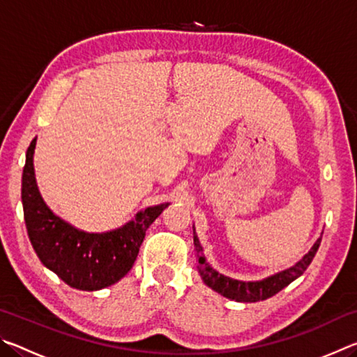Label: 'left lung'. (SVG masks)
Instances as JSON below:
<instances>
[{"label":"left lung","mask_w":357,"mask_h":357,"mask_svg":"<svg viewBox=\"0 0 357 357\" xmlns=\"http://www.w3.org/2000/svg\"><path fill=\"white\" fill-rule=\"evenodd\" d=\"M319 243H321V236H319L317 239V243L312 245L309 253H305V255L302 257L298 263L293 264L291 268L280 271V273H277L274 275L266 277L263 280L244 282L217 273L213 266L208 263V259L203 253L200 239H198L195 233V227H193V245H195L197 252V269L198 274L202 275L204 285H208L211 289H214V291L222 294L223 298H228L236 302H258L273 298V296L279 293L280 289L288 287L289 283L304 274V271L309 268L313 257H315Z\"/></svg>","instance_id":"1"}]
</instances>
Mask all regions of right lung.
I'll list each match as a JSON object with an SVG mask.
<instances>
[{"label": "right lung", "mask_w": 357, "mask_h": 357, "mask_svg": "<svg viewBox=\"0 0 357 357\" xmlns=\"http://www.w3.org/2000/svg\"><path fill=\"white\" fill-rule=\"evenodd\" d=\"M36 140L26 151L22 176L23 214L34 252L45 268L82 291H98L119 282L134 266L146 229L170 203L140 211L112 231L78 229L53 213L40 195L33 164Z\"/></svg>", "instance_id": "right-lung-1"}]
</instances>
